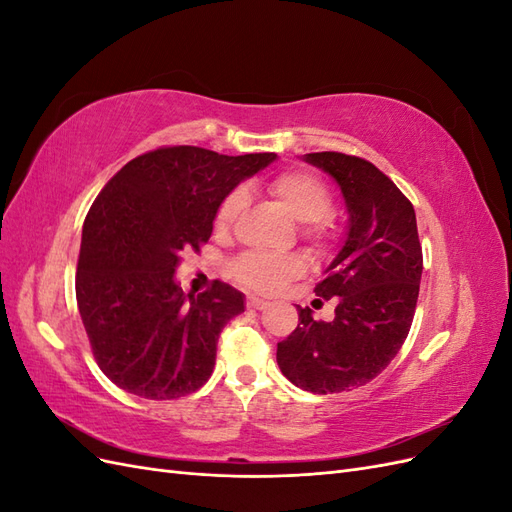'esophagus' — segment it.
<instances>
[{
	"label": "esophagus",
	"instance_id": "obj_1",
	"mask_svg": "<svg viewBox=\"0 0 512 512\" xmlns=\"http://www.w3.org/2000/svg\"><path fill=\"white\" fill-rule=\"evenodd\" d=\"M269 305V301H265V299H260V297H247V307H252V309H265Z\"/></svg>",
	"mask_w": 512,
	"mask_h": 512
}]
</instances>
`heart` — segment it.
<instances>
[{
	"label": "heart",
	"instance_id": "1",
	"mask_svg": "<svg viewBox=\"0 0 512 512\" xmlns=\"http://www.w3.org/2000/svg\"><path fill=\"white\" fill-rule=\"evenodd\" d=\"M267 192L280 203L292 220L307 224L309 239H322L327 235L324 215L331 209V192L316 175L307 170H284L267 183ZM245 207V194L241 190L230 192L215 213V228L228 230L237 222ZM303 262L292 256H271L260 252H245L232 262V275L247 288L260 292H273L290 277L303 273Z\"/></svg>",
	"mask_w": 512,
	"mask_h": 512
}]
</instances>
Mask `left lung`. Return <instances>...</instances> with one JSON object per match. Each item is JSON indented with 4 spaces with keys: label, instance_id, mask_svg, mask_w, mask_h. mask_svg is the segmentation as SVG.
<instances>
[{
    "label": "left lung",
    "instance_id": "1",
    "mask_svg": "<svg viewBox=\"0 0 512 512\" xmlns=\"http://www.w3.org/2000/svg\"><path fill=\"white\" fill-rule=\"evenodd\" d=\"M303 160L337 181L348 232L314 288L320 299L337 303L335 318L314 320L312 309L297 307L299 327L277 344V365L303 391L342 393L374 380L404 346L423 250L412 203L382 170L337 151L305 153Z\"/></svg>",
    "mask_w": 512,
    "mask_h": 512
}]
</instances>
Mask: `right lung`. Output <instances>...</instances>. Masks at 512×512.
Returning <instances> with one entry per match:
<instances>
[{
  "label": "right lung",
  "instance_id": "add662e5",
  "mask_svg": "<svg viewBox=\"0 0 512 512\" xmlns=\"http://www.w3.org/2000/svg\"><path fill=\"white\" fill-rule=\"evenodd\" d=\"M275 158L160 147L104 185L83 224L76 303L91 352L119 389L162 401L209 380L218 337L245 297L220 280L185 294L175 271L209 241L222 200Z\"/></svg>",
  "mask_w": 512,
  "mask_h": 512
}]
</instances>
